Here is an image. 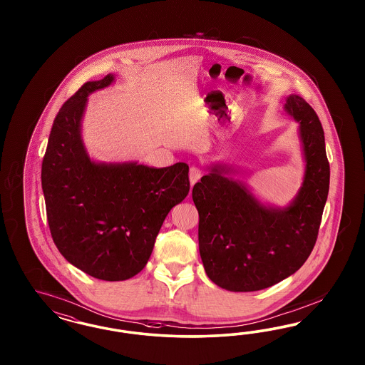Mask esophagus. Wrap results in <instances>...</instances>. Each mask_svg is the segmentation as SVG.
<instances>
[{
  "instance_id": "esophagus-1",
  "label": "esophagus",
  "mask_w": 365,
  "mask_h": 365,
  "mask_svg": "<svg viewBox=\"0 0 365 365\" xmlns=\"http://www.w3.org/2000/svg\"><path fill=\"white\" fill-rule=\"evenodd\" d=\"M202 177V171L199 170L198 167H191L190 173H188V179H190V185L194 186L199 179Z\"/></svg>"
}]
</instances>
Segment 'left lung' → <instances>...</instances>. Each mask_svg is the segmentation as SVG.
Wrapping results in <instances>:
<instances>
[{"instance_id":"1","label":"left lung","mask_w":365,"mask_h":365,"mask_svg":"<svg viewBox=\"0 0 365 365\" xmlns=\"http://www.w3.org/2000/svg\"><path fill=\"white\" fill-rule=\"evenodd\" d=\"M284 110L299 124L305 159L302 185L287 206L262 203L223 163L207 167L192 188L206 274L230 292L261 290L292 276L317 240L331 177L322 125L299 95H289Z\"/></svg>"}]
</instances>
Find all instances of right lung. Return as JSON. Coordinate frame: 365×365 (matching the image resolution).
Wrapping results in <instances>:
<instances>
[{"instance_id": "obj_1", "label": "right lung", "mask_w": 365, "mask_h": 365, "mask_svg": "<svg viewBox=\"0 0 365 365\" xmlns=\"http://www.w3.org/2000/svg\"><path fill=\"white\" fill-rule=\"evenodd\" d=\"M113 75L87 81L60 108L41 166L46 217L66 261L103 281H124L143 269L170 210L187 197L188 166L163 168L89 158L81 138L88 95Z\"/></svg>"}]
</instances>
